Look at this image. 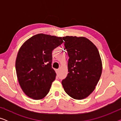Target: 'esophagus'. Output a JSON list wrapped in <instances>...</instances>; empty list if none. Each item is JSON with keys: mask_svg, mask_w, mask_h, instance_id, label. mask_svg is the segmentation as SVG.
Listing matches in <instances>:
<instances>
[{"mask_svg": "<svg viewBox=\"0 0 121 121\" xmlns=\"http://www.w3.org/2000/svg\"><path fill=\"white\" fill-rule=\"evenodd\" d=\"M56 73H57V75H58V74H59V69H57V70H56Z\"/></svg>", "mask_w": 121, "mask_h": 121, "instance_id": "34e87169", "label": "esophagus"}]
</instances>
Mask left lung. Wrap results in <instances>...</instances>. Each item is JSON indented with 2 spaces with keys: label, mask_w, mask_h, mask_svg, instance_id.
I'll return each mask as SVG.
<instances>
[{
  "label": "left lung",
  "mask_w": 121,
  "mask_h": 121,
  "mask_svg": "<svg viewBox=\"0 0 121 121\" xmlns=\"http://www.w3.org/2000/svg\"><path fill=\"white\" fill-rule=\"evenodd\" d=\"M69 57L68 73L62 80L64 90L76 100L86 98L95 90L101 75L102 60L96 46L85 37H63Z\"/></svg>",
  "instance_id": "left-lung-1"
}]
</instances>
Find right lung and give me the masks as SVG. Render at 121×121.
I'll use <instances>...</instances> for the list:
<instances>
[{
  "instance_id": "1",
  "label": "right lung",
  "mask_w": 121,
  "mask_h": 121,
  "mask_svg": "<svg viewBox=\"0 0 121 121\" xmlns=\"http://www.w3.org/2000/svg\"><path fill=\"white\" fill-rule=\"evenodd\" d=\"M62 37L39 34L26 41L16 59V75L27 96L41 100L47 95L56 73L52 68V51L63 42Z\"/></svg>"
}]
</instances>
